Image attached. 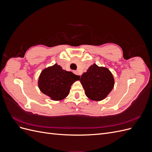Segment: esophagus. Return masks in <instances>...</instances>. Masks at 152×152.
<instances>
[{
    "label": "esophagus",
    "mask_w": 152,
    "mask_h": 152,
    "mask_svg": "<svg viewBox=\"0 0 152 152\" xmlns=\"http://www.w3.org/2000/svg\"><path fill=\"white\" fill-rule=\"evenodd\" d=\"M75 74H77V75H79L80 76V74H79V72H78V71H75Z\"/></svg>",
    "instance_id": "34e87169"
}]
</instances>
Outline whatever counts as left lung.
Masks as SVG:
<instances>
[{"instance_id": "obj_1", "label": "left lung", "mask_w": 152, "mask_h": 152, "mask_svg": "<svg viewBox=\"0 0 152 152\" xmlns=\"http://www.w3.org/2000/svg\"><path fill=\"white\" fill-rule=\"evenodd\" d=\"M80 80L87 97L97 102L107 98L115 84L111 72L107 68L98 66L96 64L89 66Z\"/></svg>"}]
</instances>
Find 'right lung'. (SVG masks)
Listing matches in <instances>:
<instances>
[{
    "label": "right lung",
    "instance_id": "obj_1",
    "mask_svg": "<svg viewBox=\"0 0 152 152\" xmlns=\"http://www.w3.org/2000/svg\"><path fill=\"white\" fill-rule=\"evenodd\" d=\"M79 80V75L63 70L56 63L44 69L40 73L38 86L40 91L52 100L59 101L66 97L71 86Z\"/></svg>",
    "mask_w": 152,
    "mask_h": 152
}]
</instances>
